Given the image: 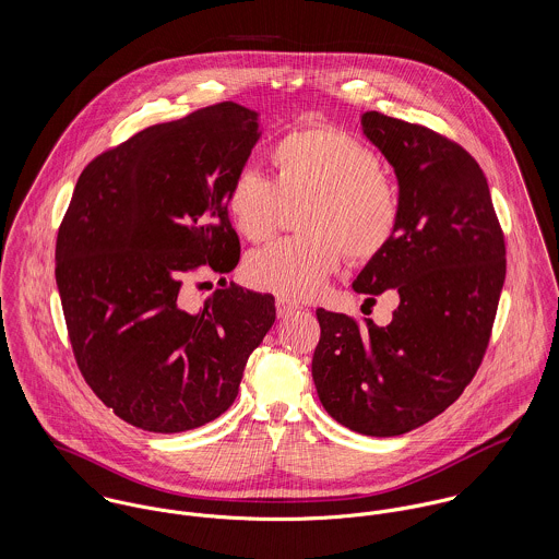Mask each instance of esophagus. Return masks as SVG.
Returning <instances> with one entry per match:
<instances>
[{"label":"esophagus","instance_id":"esophagus-1","mask_svg":"<svg viewBox=\"0 0 559 559\" xmlns=\"http://www.w3.org/2000/svg\"><path fill=\"white\" fill-rule=\"evenodd\" d=\"M275 306H277V317H280V319H286V317H290L293 312L299 310V304H293V301H288V299H284V297H277Z\"/></svg>","mask_w":559,"mask_h":559}]
</instances>
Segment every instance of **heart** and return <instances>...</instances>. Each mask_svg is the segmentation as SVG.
<instances>
[{
    "label": "heart",
    "mask_w": 559,
    "mask_h": 559,
    "mask_svg": "<svg viewBox=\"0 0 559 559\" xmlns=\"http://www.w3.org/2000/svg\"><path fill=\"white\" fill-rule=\"evenodd\" d=\"M273 178L239 169L226 206L240 235L266 240L286 202L306 200L299 228L308 235L280 239L247 258V277L286 299H314L340 269L342 251L355 262L377 258L399 230V189L377 153L333 127H301L271 146Z\"/></svg>",
    "instance_id": "obj_1"
}]
</instances>
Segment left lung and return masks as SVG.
<instances>
[{
	"mask_svg": "<svg viewBox=\"0 0 559 559\" xmlns=\"http://www.w3.org/2000/svg\"><path fill=\"white\" fill-rule=\"evenodd\" d=\"M364 135L399 178L392 242L353 282L396 290L388 326L319 308L312 377L324 411L368 437L404 435L443 413L478 372L506 280V242L478 160L456 142L379 111Z\"/></svg>",
	"mask_w": 559,
	"mask_h": 559,
	"instance_id": "left-lung-1",
	"label": "left lung"
}]
</instances>
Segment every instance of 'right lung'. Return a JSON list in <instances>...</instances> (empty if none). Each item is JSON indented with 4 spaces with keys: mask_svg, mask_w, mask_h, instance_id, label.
Returning <instances> with one entry per match:
<instances>
[{
    "mask_svg": "<svg viewBox=\"0 0 559 559\" xmlns=\"http://www.w3.org/2000/svg\"><path fill=\"white\" fill-rule=\"evenodd\" d=\"M260 138L233 100L148 127L90 160L56 242V282L81 374L120 419L185 432L226 413L245 364L275 322V299L217 288L182 308L185 275L240 258L226 206Z\"/></svg>",
    "mask_w": 559,
    "mask_h": 559,
    "instance_id": "obj_1",
    "label": "right lung"
}]
</instances>
